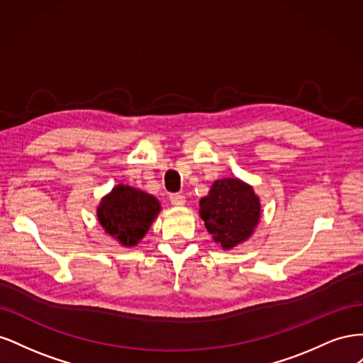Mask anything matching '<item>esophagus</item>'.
Masks as SVG:
<instances>
[{
  "label": "esophagus",
  "mask_w": 363,
  "mask_h": 363,
  "mask_svg": "<svg viewBox=\"0 0 363 363\" xmlns=\"http://www.w3.org/2000/svg\"><path fill=\"white\" fill-rule=\"evenodd\" d=\"M169 201L174 206H183L186 203V196L182 194H171L169 195Z\"/></svg>",
  "instance_id": "34e87169"
}]
</instances>
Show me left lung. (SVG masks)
<instances>
[{
  "instance_id": "obj_1",
  "label": "left lung",
  "mask_w": 363,
  "mask_h": 363,
  "mask_svg": "<svg viewBox=\"0 0 363 363\" xmlns=\"http://www.w3.org/2000/svg\"><path fill=\"white\" fill-rule=\"evenodd\" d=\"M200 215L207 232L224 250L244 242L260 219L255 191L238 179L216 180L200 201Z\"/></svg>"
}]
</instances>
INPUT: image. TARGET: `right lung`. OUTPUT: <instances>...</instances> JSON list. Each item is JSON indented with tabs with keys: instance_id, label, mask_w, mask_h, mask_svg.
Segmentation results:
<instances>
[{
	"instance_id": "add662e5",
	"label": "right lung",
	"mask_w": 363,
	"mask_h": 363,
	"mask_svg": "<svg viewBox=\"0 0 363 363\" xmlns=\"http://www.w3.org/2000/svg\"><path fill=\"white\" fill-rule=\"evenodd\" d=\"M160 211L155 196L130 186L118 184L98 206V221L123 245H136L145 236Z\"/></svg>"
}]
</instances>
